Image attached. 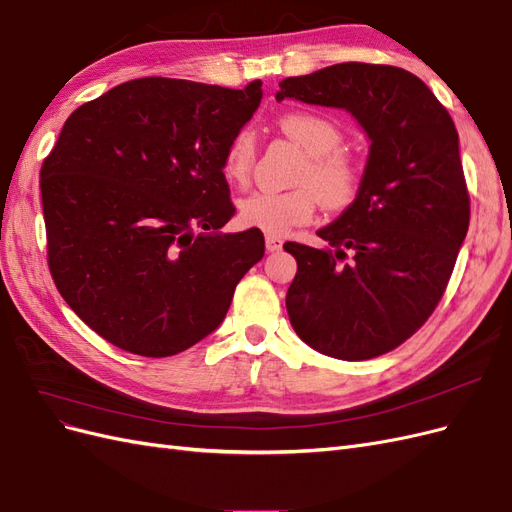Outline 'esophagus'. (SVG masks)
Instances as JSON below:
<instances>
[{"label":"esophagus","instance_id":"34e87169","mask_svg":"<svg viewBox=\"0 0 512 512\" xmlns=\"http://www.w3.org/2000/svg\"><path fill=\"white\" fill-rule=\"evenodd\" d=\"M265 243H267V252H280V250H282V239H280V237L267 235Z\"/></svg>","mask_w":512,"mask_h":512}]
</instances>
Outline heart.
<instances>
[{"instance_id":"1","label":"heart","mask_w":512,"mask_h":512,"mask_svg":"<svg viewBox=\"0 0 512 512\" xmlns=\"http://www.w3.org/2000/svg\"><path fill=\"white\" fill-rule=\"evenodd\" d=\"M280 128L309 156L294 179L297 188L254 192L239 205L245 226L273 237L312 222L320 203L331 211L348 209L363 185L361 166L342 151L344 134L335 121L312 111H294L280 119ZM254 162L256 136L252 128H241L224 151V177L243 188L252 177Z\"/></svg>"}]
</instances>
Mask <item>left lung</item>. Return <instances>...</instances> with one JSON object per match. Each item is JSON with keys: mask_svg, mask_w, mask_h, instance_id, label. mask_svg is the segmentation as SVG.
<instances>
[{"mask_svg": "<svg viewBox=\"0 0 512 512\" xmlns=\"http://www.w3.org/2000/svg\"><path fill=\"white\" fill-rule=\"evenodd\" d=\"M346 108L371 138L361 194L318 230L329 250L297 241L286 294L292 329L314 350L365 361L423 327L451 280L470 226L455 123L412 72L335 64L288 76L277 100Z\"/></svg>", "mask_w": 512, "mask_h": 512, "instance_id": "left-lung-1", "label": "left lung"}]
</instances>
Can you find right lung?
I'll use <instances>...</instances> for the list:
<instances>
[{"instance_id": "add662e5", "label": "right lung", "mask_w": 512, "mask_h": 512, "mask_svg": "<svg viewBox=\"0 0 512 512\" xmlns=\"http://www.w3.org/2000/svg\"><path fill=\"white\" fill-rule=\"evenodd\" d=\"M245 89L164 76L121 83L66 119L40 168L46 260L64 301L113 346L162 359L224 320L265 256L235 215L224 151L260 104Z\"/></svg>"}]
</instances>
